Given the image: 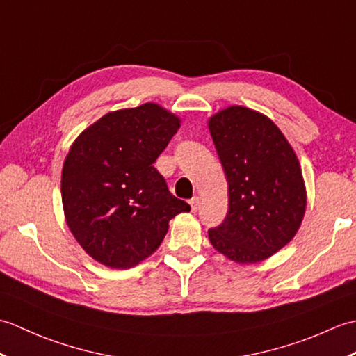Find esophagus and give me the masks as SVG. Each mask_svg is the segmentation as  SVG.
I'll list each match as a JSON object with an SVG mask.
<instances>
[{
	"mask_svg": "<svg viewBox=\"0 0 356 356\" xmlns=\"http://www.w3.org/2000/svg\"><path fill=\"white\" fill-rule=\"evenodd\" d=\"M190 207H191L193 213H195V211L200 208V199L197 197V195H194V197L190 200Z\"/></svg>",
	"mask_w": 356,
	"mask_h": 356,
	"instance_id": "esophagus-1",
	"label": "esophagus"
}]
</instances>
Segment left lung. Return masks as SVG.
<instances>
[{"instance_id": "1", "label": "left lung", "mask_w": 356, "mask_h": 356, "mask_svg": "<svg viewBox=\"0 0 356 356\" xmlns=\"http://www.w3.org/2000/svg\"><path fill=\"white\" fill-rule=\"evenodd\" d=\"M209 131L228 180L225 220L208 231L218 252L259 263L297 234L306 209L300 162L269 118L240 105L209 119Z\"/></svg>"}]
</instances>
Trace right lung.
Segmentation results:
<instances>
[{
    "mask_svg": "<svg viewBox=\"0 0 356 356\" xmlns=\"http://www.w3.org/2000/svg\"><path fill=\"white\" fill-rule=\"evenodd\" d=\"M180 127L161 105L107 113L79 134L65 157V220L82 249L108 268L127 269L161 246L168 222L190 211L153 163Z\"/></svg>",
    "mask_w": 356,
    "mask_h": 356,
    "instance_id": "right-lung-1",
    "label": "right lung"
}]
</instances>
